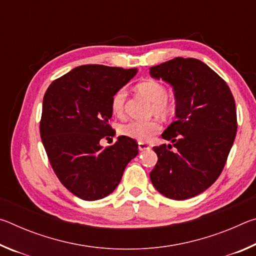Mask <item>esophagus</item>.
<instances>
[{
    "label": "esophagus",
    "instance_id": "1",
    "mask_svg": "<svg viewBox=\"0 0 256 256\" xmlns=\"http://www.w3.org/2000/svg\"><path fill=\"white\" fill-rule=\"evenodd\" d=\"M138 150H140V151H144V150H148V149H150V146H148L146 144H144V142H138Z\"/></svg>",
    "mask_w": 256,
    "mask_h": 256
}]
</instances>
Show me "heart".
Wrapping results in <instances>:
<instances>
[{
    "mask_svg": "<svg viewBox=\"0 0 256 256\" xmlns=\"http://www.w3.org/2000/svg\"><path fill=\"white\" fill-rule=\"evenodd\" d=\"M138 94L154 104V112L160 118H170L175 112V102L167 96V89L162 84L154 80H144L136 84ZM126 100L125 89H120L112 98V110L116 115H123ZM162 130L158 120H130L120 128L122 136L136 138L138 141H149Z\"/></svg>",
    "mask_w": 256,
    "mask_h": 256,
    "instance_id": "heart-1",
    "label": "heart"
}]
</instances>
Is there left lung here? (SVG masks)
<instances>
[{"instance_id": "1", "label": "left lung", "mask_w": 256, "mask_h": 256, "mask_svg": "<svg viewBox=\"0 0 256 256\" xmlns=\"http://www.w3.org/2000/svg\"><path fill=\"white\" fill-rule=\"evenodd\" d=\"M150 74L172 84L176 98V120L162 136L172 144L154 146L158 162L150 180L166 198L186 200L222 174L237 131L235 99L200 60L175 58L150 68Z\"/></svg>"}]
</instances>
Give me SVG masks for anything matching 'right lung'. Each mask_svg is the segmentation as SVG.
Masks as SVG:
<instances>
[{
  "label": "right lung",
  "mask_w": 256,
  "mask_h": 256,
  "mask_svg": "<svg viewBox=\"0 0 256 256\" xmlns=\"http://www.w3.org/2000/svg\"><path fill=\"white\" fill-rule=\"evenodd\" d=\"M136 72L88 64L54 80L46 90L40 126L42 144L60 183L82 200L110 196L138 154L136 141L125 136L106 148L99 144L115 136L108 124L112 98Z\"/></svg>",
  "instance_id": "1"
}]
</instances>
